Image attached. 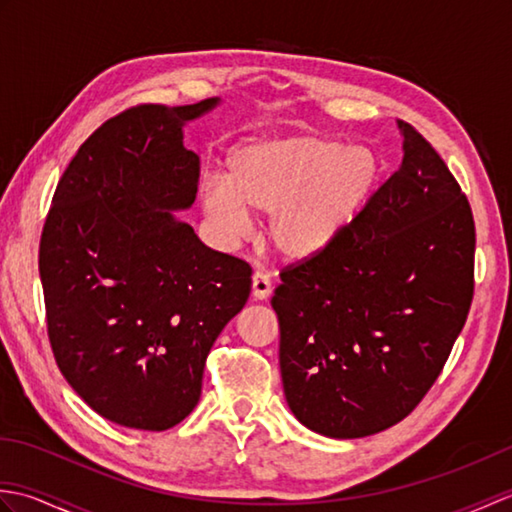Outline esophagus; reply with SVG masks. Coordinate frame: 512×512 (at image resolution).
Instances as JSON below:
<instances>
[{"label":"esophagus","instance_id":"1","mask_svg":"<svg viewBox=\"0 0 512 512\" xmlns=\"http://www.w3.org/2000/svg\"><path fill=\"white\" fill-rule=\"evenodd\" d=\"M270 292H273V284H270L268 275L255 273L253 275V299L255 301H264V299L270 297Z\"/></svg>","mask_w":512,"mask_h":512}]
</instances>
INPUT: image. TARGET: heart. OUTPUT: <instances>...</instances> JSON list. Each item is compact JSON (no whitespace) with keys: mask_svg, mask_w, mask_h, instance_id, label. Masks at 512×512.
<instances>
[{"mask_svg":"<svg viewBox=\"0 0 512 512\" xmlns=\"http://www.w3.org/2000/svg\"><path fill=\"white\" fill-rule=\"evenodd\" d=\"M383 160L339 138L248 140L231 151L224 176H206L198 198L226 239L239 242L253 213L270 215L268 239L286 262H310L361 220L383 182Z\"/></svg>","mask_w":512,"mask_h":512,"instance_id":"obj_1","label":"heart"}]
</instances>
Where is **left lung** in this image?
<instances>
[{
	"mask_svg": "<svg viewBox=\"0 0 512 512\" xmlns=\"http://www.w3.org/2000/svg\"><path fill=\"white\" fill-rule=\"evenodd\" d=\"M402 162L328 253L275 290L295 418L325 438L394 427L436 383L473 299L475 224L449 167L398 121Z\"/></svg>",
	"mask_w": 512,
	"mask_h": 512,
	"instance_id": "8db88e82",
	"label": "left lung"
}]
</instances>
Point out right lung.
<instances>
[{
  "mask_svg": "<svg viewBox=\"0 0 512 512\" xmlns=\"http://www.w3.org/2000/svg\"><path fill=\"white\" fill-rule=\"evenodd\" d=\"M220 99L138 105L103 123L61 176L39 246L54 358L121 427L165 431L198 405L204 363L250 295V266L176 217L200 158L182 129Z\"/></svg>",
  "mask_w": 512,
  "mask_h": 512,
  "instance_id": "1",
  "label": "right lung"
}]
</instances>
